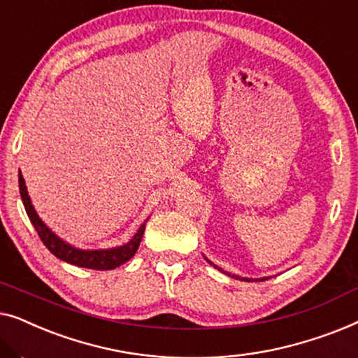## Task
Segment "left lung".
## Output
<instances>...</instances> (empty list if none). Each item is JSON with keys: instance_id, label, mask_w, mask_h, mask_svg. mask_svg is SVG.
Here are the masks:
<instances>
[{"instance_id": "8db88e82", "label": "left lung", "mask_w": 358, "mask_h": 358, "mask_svg": "<svg viewBox=\"0 0 358 358\" xmlns=\"http://www.w3.org/2000/svg\"><path fill=\"white\" fill-rule=\"evenodd\" d=\"M210 264H212V262H210ZM212 266H213V264H212ZM215 267H217V266H215ZM218 268V267H217ZM220 271H222V268H220ZM228 273V272H227ZM228 275H231V273H228ZM234 278H241V277H238V275H233ZM241 280H246V282H251L252 280V278H241ZM261 280H266V278H261ZM261 280H259V278H256V282H261ZM254 282V280H252Z\"/></svg>"}]
</instances>
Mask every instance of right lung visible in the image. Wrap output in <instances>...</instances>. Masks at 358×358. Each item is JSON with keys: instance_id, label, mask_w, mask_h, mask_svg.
<instances>
[{"instance_id": "obj_1", "label": "right lung", "mask_w": 358, "mask_h": 358, "mask_svg": "<svg viewBox=\"0 0 358 358\" xmlns=\"http://www.w3.org/2000/svg\"><path fill=\"white\" fill-rule=\"evenodd\" d=\"M19 192H21V199L24 207H26L27 217L31 220V223L36 228V231L38 233V238L42 239V243L45 244L48 251H50L53 256L62 259L68 264H73V266L78 267H86V268H94V271H110V268H115L125 264L129 259L134 257V254L136 252V249L140 246L141 238H143L145 233V224L146 222L141 224L138 231L131 241H129L124 246L120 248H114V249H106V251H81V249H76L66 244L65 241H62L57 234H53L50 229L45 227V223L38 218V215L34 210L31 199H29L27 189H26V182H24V178L19 171Z\"/></svg>"}]
</instances>
